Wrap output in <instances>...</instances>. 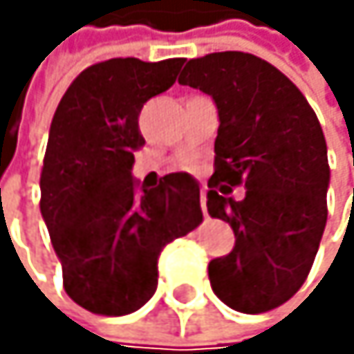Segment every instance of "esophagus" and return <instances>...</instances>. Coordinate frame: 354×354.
I'll return each instance as SVG.
<instances>
[{"instance_id":"esophagus-1","label":"esophagus","mask_w":354,"mask_h":354,"mask_svg":"<svg viewBox=\"0 0 354 354\" xmlns=\"http://www.w3.org/2000/svg\"><path fill=\"white\" fill-rule=\"evenodd\" d=\"M206 193H208V189L206 187H201V191H199V201H201V210H203V214L208 216V206H206Z\"/></svg>"}]
</instances>
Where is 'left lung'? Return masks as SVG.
I'll return each mask as SVG.
<instances>
[{
	"label": "left lung",
	"mask_w": 354,
	"mask_h": 354,
	"mask_svg": "<svg viewBox=\"0 0 354 354\" xmlns=\"http://www.w3.org/2000/svg\"><path fill=\"white\" fill-rule=\"evenodd\" d=\"M180 84L218 110L208 212L236 234L212 259V291L246 315L274 310L304 284L327 223L329 163L321 123L301 91L259 57L225 50L191 59ZM247 187L244 200L229 198Z\"/></svg>",
	"instance_id": "left-lung-1"
}]
</instances>
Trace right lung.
<instances>
[{"label":"right lung","instance_id":"right-lung-1","mask_svg":"<svg viewBox=\"0 0 354 354\" xmlns=\"http://www.w3.org/2000/svg\"><path fill=\"white\" fill-rule=\"evenodd\" d=\"M185 59H108L82 70L50 123L39 176V210L78 306L123 317L151 299L165 244L193 231L203 214L199 185L178 171L157 189L136 191L133 153L144 146L138 116L167 91Z\"/></svg>","mask_w":354,"mask_h":354}]
</instances>
